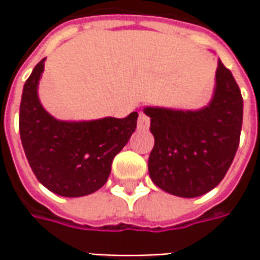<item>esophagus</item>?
<instances>
[{
    "label": "esophagus",
    "mask_w": 260,
    "mask_h": 260,
    "mask_svg": "<svg viewBox=\"0 0 260 260\" xmlns=\"http://www.w3.org/2000/svg\"><path fill=\"white\" fill-rule=\"evenodd\" d=\"M150 124V118H149V115H146L145 113H140L139 114V121H137V127L140 128V130H146L147 127Z\"/></svg>",
    "instance_id": "obj_1"
}]
</instances>
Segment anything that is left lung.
Returning <instances> with one entry per match:
<instances>
[{"mask_svg": "<svg viewBox=\"0 0 260 260\" xmlns=\"http://www.w3.org/2000/svg\"><path fill=\"white\" fill-rule=\"evenodd\" d=\"M155 146L149 175L165 192L194 198L207 194L227 174L235 159L243 98L232 72L218 60L213 98L200 110L146 107Z\"/></svg>", "mask_w": 260, "mask_h": 260, "instance_id": "8db88e82", "label": "left lung"}]
</instances>
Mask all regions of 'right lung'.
<instances>
[{
  "label": "right lung",
  "mask_w": 260,
  "mask_h": 260,
  "mask_svg": "<svg viewBox=\"0 0 260 260\" xmlns=\"http://www.w3.org/2000/svg\"><path fill=\"white\" fill-rule=\"evenodd\" d=\"M42 59L25 81L20 104V137L39 182L62 197H84L107 182L114 156L127 145L137 113L125 118L62 121L40 103L37 88L45 71Z\"/></svg>",
  "instance_id": "add662e5"
}]
</instances>
